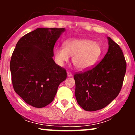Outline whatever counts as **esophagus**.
<instances>
[{
  "label": "esophagus",
  "instance_id": "34e87169",
  "mask_svg": "<svg viewBox=\"0 0 135 135\" xmlns=\"http://www.w3.org/2000/svg\"><path fill=\"white\" fill-rule=\"evenodd\" d=\"M67 76L68 77H72V73L71 72H67Z\"/></svg>",
  "mask_w": 135,
  "mask_h": 135
}]
</instances>
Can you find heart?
<instances>
[{
  "label": "heart",
  "mask_w": 135,
  "mask_h": 135,
  "mask_svg": "<svg viewBox=\"0 0 135 135\" xmlns=\"http://www.w3.org/2000/svg\"><path fill=\"white\" fill-rule=\"evenodd\" d=\"M64 47L54 49L55 62L63 66L72 56V63L77 69H90L98 62L102 55V47L98 42L86 38H72L64 42Z\"/></svg>",
  "instance_id": "1"
}]
</instances>
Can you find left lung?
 <instances>
[{"instance_id": "obj_1", "label": "left lung", "mask_w": 135, "mask_h": 135, "mask_svg": "<svg viewBox=\"0 0 135 135\" xmlns=\"http://www.w3.org/2000/svg\"><path fill=\"white\" fill-rule=\"evenodd\" d=\"M108 51L93 69L74 76L78 104L86 111L102 109L111 103L121 89L126 63L121 49L107 37Z\"/></svg>"}]
</instances>
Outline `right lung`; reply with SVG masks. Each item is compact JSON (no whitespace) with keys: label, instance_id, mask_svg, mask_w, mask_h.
I'll list each match as a JSON object with an SVG mask.
<instances>
[{"label":"right lung","instance_id":"add662e5","mask_svg":"<svg viewBox=\"0 0 135 135\" xmlns=\"http://www.w3.org/2000/svg\"><path fill=\"white\" fill-rule=\"evenodd\" d=\"M65 28H38L18 41L10 70L15 92L27 104L42 108L54 100L66 72L52 59L53 48Z\"/></svg>","mask_w":135,"mask_h":135}]
</instances>
